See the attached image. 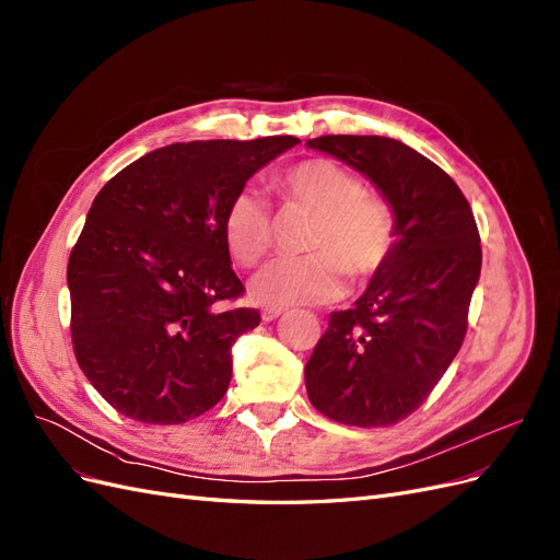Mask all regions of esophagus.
Here are the masks:
<instances>
[{
    "label": "esophagus",
    "instance_id": "34e87169",
    "mask_svg": "<svg viewBox=\"0 0 560 560\" xmlns=\"http://www.w3.org/2000/svg\"><path fill=\"white\" fill-rule=\"evenodd\" d=\"M282 313H284L282 308H264V311H261V319H264V322H273V319H278Z\"/></svg>",
    "mask_w": 560,
    "mask_h": 560
}]
</instances>
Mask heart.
I'll list each match as a JSON object with an SVG mask.
<instances>
[{"instance_id": "heart-1", "label": "heart", "mask_w": 560, "mask_h": 560, "mask_svg": "<svg viewBox=\"0 0 560 560\" xmlns=\"http://www.w3.org/2000/svg\"><path fill=\"white\" fill-rule=\"evenodd\" d=\"M287 206L315 217L308 257H282L261 268L252 294L266 306L325 303L343 294L346 278L369 280L389 259L397 243V219L389 202L366 191L362 179L331 159H308L276 177ZM224 241L241 266H257L273 247L276 224L266 200L243 189L224 214Z\"/></svg>"}]
</instances>
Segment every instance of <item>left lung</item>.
I'll return each mask as SVG.
<instances>
[{
    "label": "left lung",
    "instance_id": "8db88e82",
    "mask_svg": "<svg viewBox=\"0 0 560 560\" xmlns=\"http://www.w3.org/2000/svg\"><path fill=\"white\" fill-rule=\"evenodd\" d=\"M306 144L374 182L397 219L385 266L352 308L329 315L306 364L308 399L343 425H395L430 397L465 341L479 229L460 186L404 142L322 135Z\"/></svg>",
    "mask_w": 560,
    "mask_h": 560
}]
</instances>
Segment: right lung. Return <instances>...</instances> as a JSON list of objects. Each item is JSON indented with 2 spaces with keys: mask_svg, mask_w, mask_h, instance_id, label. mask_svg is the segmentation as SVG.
Segmentation results:
<instances>
[{
  "mask_svg": "<svg viewBox=\"0 0 560 560\" xmlns=\"http://www.w3.org/2000/svg\"><path fill=\"white\" fill-rule=\"evenodd\" d=\"M292 135L177 142L114 175L89 210L67 264L77 362L126 418L179 425L231 383V348L261 322L235 306L224 214Z\"/></svg>",
  "mask_w": 560,
  "mask_h": 560,
  "instance_id": "add662e5",
  "label": "right lung"
}]
</instances>
